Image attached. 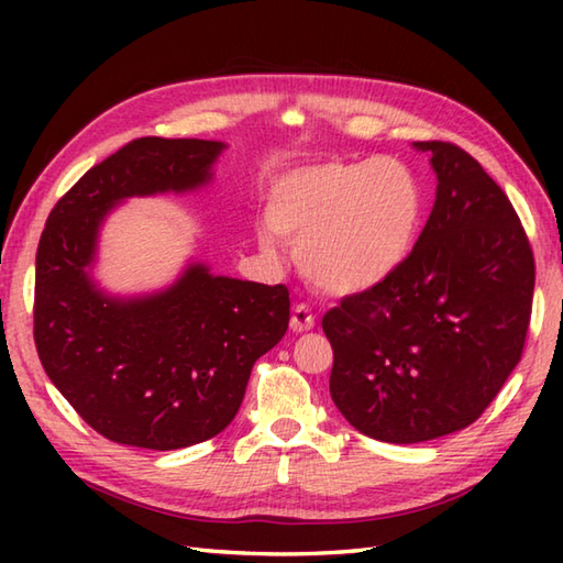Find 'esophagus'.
Returning <instances> with one entry per match:
<instances>
[{
  "instance_id": "1",
  "label": "esophagus",
  "mask_w": 563,
  "mask_h": 563,
  "mask_svg": "<svg viewBox=\"0 0 563 563\" xmlns=\"http://www.w3.org/2000/svg\"><path fill=\"white\" fill-rule=\"evenodd\" d=\"M290 329L295 333H305V331H312L314 329V314L312 309L307 305H297L292 309V317H290Z\"/></svg>"
}]
</instances>
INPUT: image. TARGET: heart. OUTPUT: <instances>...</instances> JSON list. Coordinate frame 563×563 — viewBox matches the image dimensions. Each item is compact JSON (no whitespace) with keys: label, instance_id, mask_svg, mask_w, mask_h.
Returning <instances> with one entry per match:
<instances>
[{"label":"heart","instance_id":"1","mask_svg":"<svg viewBox=\"0 0 563 563\" xmlns=\"http://www.w3.org/2000/svg\"><path fill=\"white\" fill-rule=\"evenodd\" d=\"M423 210V186L401 159L317 162L271 184L258 244L275 258L283 239L300 251V266L317 288L357 295L404 268Z\"/></svg>","mask_w":563,"mask_h":563}]
</instances>
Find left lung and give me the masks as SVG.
I'll list each match as a JSON object with an SVG mask.
<instances>
[{
    "mask_svg": "<svg viewBox=\"0 0 563 563\" xmlns=\"http://www.w3.org/2000/svg\"><path fill=\"white\" fill-rule=\"evenodd\" d=\"M430 154L438 188L404 268L324 314L331 399L361 433L411 445L479 418L520 363L534 258L504 190L452 142Z\"/></svg>",
    "mask_w": 563,
    "mask_h": 563,
    "instance_id": "obj_1",
    "label": "left lung"
}]
</instances>
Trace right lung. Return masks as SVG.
<instances>
[{
	"instance_id": "obj_1",
	"label": "right lung",
	"mask_w": 563,
	"mask_h": 563,
	"mask_svg": "<svg viewBox=\"0 0 563 563\" xmlns=\"http://www.w3.org/2000/svg\"><path fill=\"white\" fill-rule=\"evenodd\" d=\"M227 145L140 137L57 200L35 254L33 339L59 394L121 445L178 450L210 440L242 406L251 367L290 321L285 285L212 275L194 261L169 288L118 297L93 280L99 232L128 198L190 194Z\"/></svg>"
}]
</instances>
